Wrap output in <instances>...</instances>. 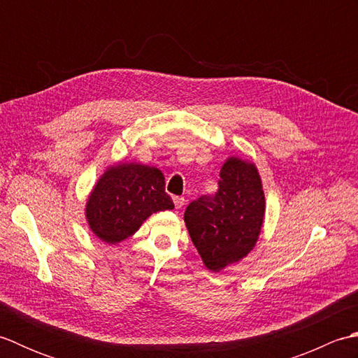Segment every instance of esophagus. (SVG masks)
<instances>
[{
    "instance_id": "34e87169",
    "label": "esophagus",
    "mask_w": 358,
    "mask_h": 358,
    "mask_svg": "<svg viewBox=\"0 0 358 358\" xmlns=\"http://www.w3.org/2000/svg\"><path fill=\"white\" fill-rule=\"evenodd\" d=\"M173 204H175V208H177V209H181V208H183L185 206V196H173Z\"/></svg>"
}]
</instances>
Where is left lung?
Masks as SVG:
<instances>
[{"mask_svg": "<svg viewBox=\"0 0 358 358\" xmlns=\"http://www.w3.org/2000/svg\"><path fill=\"white\" fill-rule=\"evenodd\" d=\"M264 194L252 163L229 158L222 167L218 191L189 203L185 222L206 268L218 272L246 257L258 240Z\"/></svg>", "mask_w": 358, "mask_h": 358, "instance_id": "1", "label": "left lung"}]
</instances>
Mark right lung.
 I'll list each match as a JSON object with an SVG mask.
<instances>
[{
    "label": "right lung",
    "instance_id": "obj_1",
    "mask_svg": "<svg viewBox=\"0 0 358 358\" xmlns=\"http://www.w3.org/2000/svg\"><path fill=\"white\" fill-rule=\"evenodd\" d=\"M157 167L118 164L104 172L90 194L86 217L90 229L106 243H120L138 231L150 214L173 209Z\"/></svg>",
    "mask_w": 358,
    "mask_h": 358
}]
</instances>
